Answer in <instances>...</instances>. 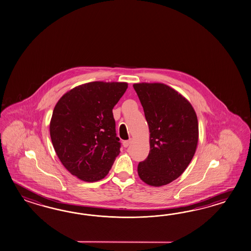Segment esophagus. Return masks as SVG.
I'll list each match as a JSON object with an SVG mask.
<instances>
[{
	"label": "esophagus",
	"mask_w": 251,
	"mask_h": 251,
	"mask_svg": "<svg viewBox=\"0 0 251 251\" xmlns=\"http://www.w3.org/2000/svg\"><path fill=\"white\" fill-rule=\"evenodd\" d=\"M131 143H132L131 139H130V140L124 141V142H123V146H124V147H128Z\"/></svg>",
	"instance_id": "obj_1"
}]
</instances>
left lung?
I'll use <instances>...</instances> for the list:
<instances>
[{
  "label": "left lung",
  "mask_w": 251,
  "mask_h": 251,
  "mask_svg": "<svg viewBox=\"0 0 251 251\" xmlns=\"http://www.w3.org/2000/svg\"><path fill=\"white\" fill-rule=\"evenodd\" d=\"M133 87L150 132V151L138 164V175L148 185H166L193 160L199 140L196 113L182 95L163 83L143 82Z\"/></svg>",
  "instance_id": "left-lung-1"
}]
</instances>
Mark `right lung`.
<instances>
[{
	"label": "right lung",
	"mask_w": 251,
	"mask_h": 251,
	"mask_svg": "<svg viewBox=\"0 0 251 251\" xmlns=\"http://www.w3.org/2000/svg\"><path fill=\"white\" fill-rule=\"evenodd\" d=\"M127 87L126 82L82 84L54 107L50 123L54 150L65 168L82 181L105 178L120 152L112 110Z\"/></svg>",
	"instance_id": "1"
}]
</instances>
